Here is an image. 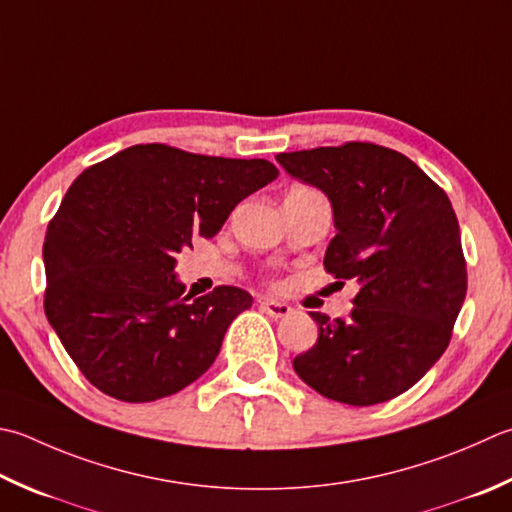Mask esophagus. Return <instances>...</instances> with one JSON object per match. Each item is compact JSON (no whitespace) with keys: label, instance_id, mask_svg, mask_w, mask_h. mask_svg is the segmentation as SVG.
<instances>
[{"label":"esophagus","instance_id":"obj_1","mask_svg":"<svg viewBox=\"0 0 512 512\" xmlns=\"http://www.w3.org/2000/svg\"><path fill=\"white\" fill-rule=\"evenodd\" d=\"M259 306H262V310H264L268 317H275V319L286 317V315H290V310H293L284 302H275V299H262V302H259Z\"/></svg>","mask_w":512,"mask_h":512}]
</instances>
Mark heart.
Listing matches in <instances>:
<instances>
[{"label":"heart","instance_id":"heart-1","mask_svg":"<svg viewBox=\"0 0 512 512\" xmlns=\"http://www.w3.org/2000/svg\"><path fill=\"white\" fill-rule=\"evenodd\" d=\"M290 195H319L317 190H313V188H306V186H297V188H293L290 190Z\"/></svg>","mask_w":512,"mask_h":512}]
</instances>
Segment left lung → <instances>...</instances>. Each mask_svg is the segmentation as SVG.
Segmentation results:
<instances>
[{
    "mask_svg": "<svg viewBox=\"0 0 512 512\" xmlns=\"http://www.w3.org/2000/svg\"><path fill=\"white\" fill-rule=\"evenodd\" d=\"M288 175L322 190L337 235L324 266L355 282L346 319L310 313L317 344L293 359L319 395L373 406L406 393L448 348L466 297V259L450 199L422 168L368 142L279 153Z\"/></svg>",
    "mask_w": 512,
    "mask_h": 512,
    "instance_id": "left-lung-1",
    "label": "left lung"
}]
</instances>
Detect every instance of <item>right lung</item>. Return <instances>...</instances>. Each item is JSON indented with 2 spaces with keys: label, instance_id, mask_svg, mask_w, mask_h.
<instances>
[{
  "label": "right lung",
  "instance_id": "obj_1",
  "mask_svg": "<svg viewBox=\"0 0 512 512\" xmlns=\"http://www.w3.org/2000/svg\"><path fill=\"white\" fill-rule=\"evenodd\" d=\"M266 159L137 144L86 168L44 239V310L82 375L119 402H155L213 366L253 297L217 286L190 299L177 255L210 239L244 197L277 179Z\"/></svg>",
  "mask_w": 512,
  "mask_h": 512
}]
</instances>
